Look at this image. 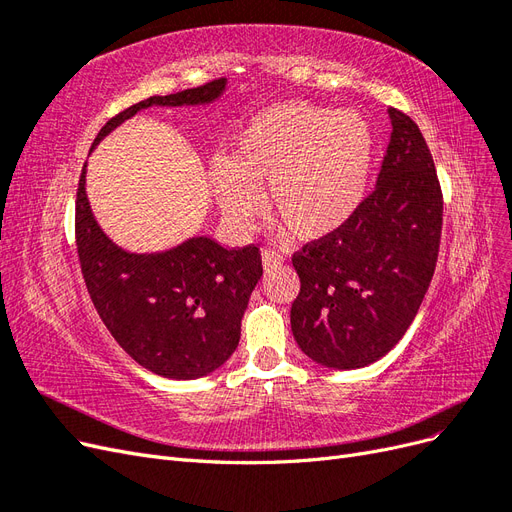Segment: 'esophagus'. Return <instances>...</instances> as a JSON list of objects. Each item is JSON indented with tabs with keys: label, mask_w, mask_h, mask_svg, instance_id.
<instances>
[{
	"label": "esophagus",
	"mask_w": 512,
	"mask_h": 512,
	"mask_svg": "<svg viewBox=\"0 0 512 512\" xmlns=\"http://www.w3.org/2000/svg\"><path fill=\"white\" fill-rule=\"evenodd\" d=\"M286 258L280 254V252H273V250H262V265H265V269H271V267H277L282 265Z\"/></svg>",
	"instance_id": "esophagus-1"
}]
</instances>
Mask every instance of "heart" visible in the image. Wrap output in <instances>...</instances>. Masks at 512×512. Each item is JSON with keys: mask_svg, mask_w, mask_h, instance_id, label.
Returning <instances> with one entry per match:
<instances>
[{"mask_svg": "<svg viewBox=\"0 0 512 512\" xmlns=\"http://www.w3.org/2000/svg\"><path fill=\"white\" fill-rule=\"evenodd\" d=\"M374 138L354 111L282 102L247 121L228 160L211 166L226 218L250 230L269 188V211L294 239L318 241L342 228L363 203Z\"/></svg>", "mask_w": 512, "mask_h": 512, "instance_id": "1", "label": "heart"}]
</instances>
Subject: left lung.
<instances>
[{"instance_id":"obj_1","label":"left lung","mask_w":512,"mask_h":512,"mask_svg":"<svg viewBox=\"0 0 512 512\" xmlns=\"http://www.w3.org/2000/svg\"><path fill=\"white\" fill-rule=\"evenodd\" d=\"M391 141L376 190L333 235L305 243L292 265L301 290L290 327L309 359L359 369L412 324L436 271L442 190L416 123L389 108Z\"/></svg>"}]
</instances>
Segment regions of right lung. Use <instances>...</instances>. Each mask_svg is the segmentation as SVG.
<instances>
[{
    "mask_svg": "<svg viewBox=\"0 0 512 512\" xmlns=\"http://www.w3.org/2000/svg\"><path fill=\"white\" fill-rule=\"evenodd\" d=\"M224 89L226 79H218L170 96H151L108 119L94 147L147 106L209 104ZM85 166L76 192V250L89 297L106 329L138 365L162 378L194 380L211 374L239 346L241 318L262 277L258 247L226 250L209 237H192L160 254L121 250L91 213Z\"/></svg>",
    "mask_w": 512,
    "mask_h": 512,
    "instance_id": "right-lung-1",
    "label": "right lung"
}]
</instances>
